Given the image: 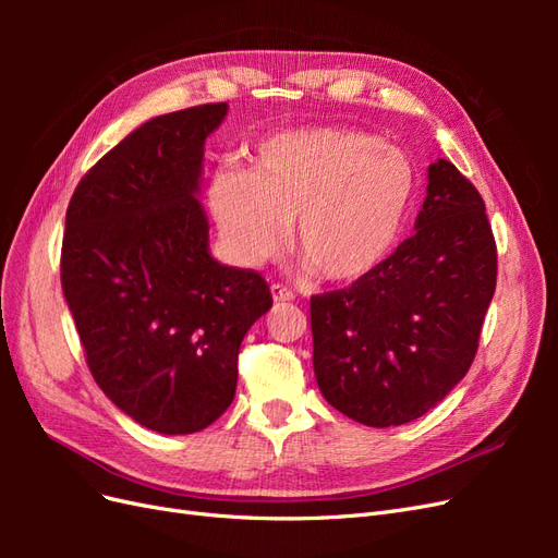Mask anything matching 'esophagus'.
Returning a JSON list of instances; mask_svg holds the SVG:
<instances>
[{
    "label": "esophagus",
    "instance_id": "esophagus-1",
    "mask_svg": "<svg viewBox=\"0 0 558 558\" xmlns=\"http://www.w3.org/2000/svg\"><path fill=\"white\" fill-rule=\"evenodd\" d=\"M272 298H275L277 305H286V302L295 300V295L289 289H283V286H279V283L272 286Z\"/></svg>",
    "mask_w": 558,
    "mask_h": 558
}]
</instances>
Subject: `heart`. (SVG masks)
I'll use <instances>...</instances> for the list:
<instances>
[{
	"mask_svg": "<svg viewBox=\"0 0 558 558\" xmlns=\"http://www.w3.org/2000/svg\"><path fill=\"white\" fill-rule=\"evenodd\" d=\"M416 195L402 148L351 128H298L265 140L251 172L223 167L207 199L230 256L277 258L291 240L307 272L330 283L373 277L391 258Z\"/></svg>",
	"mask_w": 558,
	"mask_h": 558,
	"instance_id": "1",
	"label": "heart"
}]
</instances>
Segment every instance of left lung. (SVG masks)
<instances>
[{
	"instance_id": "obj_1",
	"label": "left lung",
	"mask_w": 558,
	"mask_h": 558,
	"mask_svg": "<svg viewBox=\"0 0 558 558\" xmlns=\"http://www.w3.org/2000/svg\"><path fill=\"white\" fill-rule=\"evenodd\" d=\"M414 234L373 277L312 298L320 393L363 426H402L459 384L496 291L484 199L449 160L428 167Z\"/></svg>"
}]
</instances>
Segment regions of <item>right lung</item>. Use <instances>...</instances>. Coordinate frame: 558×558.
<instances>
[{
  "label": "right lung",
  "instance_id": "obj_1",
  "mask_svg": "<svg viewBox=\"0 0 558 558\" xmlns=\"http://www.w3.org/2000/svg\"><path fill=\"white\" fill-rule=\"evenodd\" d=\"M228 105L144 123L81 179L66 209L62 291L90 373L137 424L189 435L221 416L238 353L272 307L253 269L209 251L205 142Z\"/></svg>",
  "mask_w": 558,
  "mask_h": 558
}]
</instances>
